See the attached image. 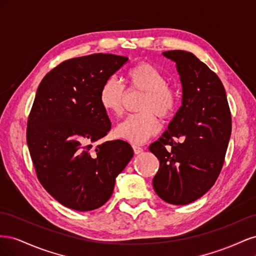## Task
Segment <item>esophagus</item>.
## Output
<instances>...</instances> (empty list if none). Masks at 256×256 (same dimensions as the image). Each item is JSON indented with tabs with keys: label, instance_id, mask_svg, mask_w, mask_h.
Segmentation results:
<instances>
[{
	"label": "esophagus",
	"instance_id": "obj_1",
	"mask_svg": "<svg viewBox=\"0 0 256 256\" xmlns=\"http://www.w3.org/2000/svg\"><path fill=\"white\" fill-rule=\"evenodd\" d=\"M132 148H134V154H141V152H143V148H142V147L138 146V145H132Z\"/></svg>",
	"mask_w": 256,
	"mask_h": 256
}]
</instances>
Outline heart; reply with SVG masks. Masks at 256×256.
<instances>
[{"label":"heart","mask_w":256,"mask_h":256,"mask_svg":"<svg viewBox=\"0 0 256 256\" xmlns=\"http://www.w3.org/2000/svg\"><path fill=\"white\" fill-rule=\"evenodd\" d=\"M129 86L145 92V96L138 106L141 113L130 115L115 128V134L134 144H143L156 134L160 129L162 118L171 116L178 104V92L166 84V74L152 64L138 63L131 67L126 74ZM124 85L111 78L106 80L100 90L99 102L104 110L114 116H120L124 112Z\"/></svg>","instance_id":"1"}]
</instances>
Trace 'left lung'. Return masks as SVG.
<instances>
[{
	"label": "left lung",
	"instance_id": "1",
	"mask_svg": "<svg viewBox=\"0 0 256 256\" xmlns=\"http://www.w3.org/2000/svg\"><path fill=\"white\" fill-rule=\"evenodd\" d=\"M176 63L182 106L150 150L160 162L152 187L173 205L194 202L210 189L223 166L232 131L226 90L219 76L194 54L162 53Z\"/></svg>",
	"mask_w": 256,
	"mask_h": 256
}]
</instances>
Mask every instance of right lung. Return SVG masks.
Returning a JSON list of instances; mask_svg holds the SVG:
<instances>
[{"mask_svg": "<svg viewBox=\"0 0 256 256\" xmlns=\"http://www.w3.org/2000/svg\"><path fill=\"white\" fill-rule=\"evenodd\" d=\"M127 60L104 53L70 58L46 74L37 88L26 130L30 158L42 187L74 210L102 206L134 157L132 147L122 140L92 147L111 129L100 90Z\"/></svg>", "mask_w": 256, "mask_h": 256, "instance_id": "right-lung-1", "label": "right lung"}]
</instances>
